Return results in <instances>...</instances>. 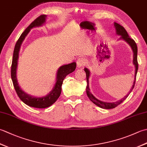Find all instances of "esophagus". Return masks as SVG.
Wrapping results in <instances>:
<instances>
[{"label": "esophagus", "mask_w": 147, "mask_h": 147, "mask_svg": "<svg viewBox=\"0 0 147 147\" xmlns=\"http://www.w3.org/2000/svg\"><path fill=\"white\" fill-rule=\"evenodd\" d=\"M87 61L85 58L83 57H80L77 60L76 64H77V66L78 67H82L85 66V65L86 64Z\"/></svg>", "instance_id": "1"}]
</instances>
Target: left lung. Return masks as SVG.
<instances>
[{
	"instance_id": "1",
	"label": "left lung",
	"mask_w": 147,
	"mask_h": 147,
	"mask_svg": "<svg viewBox=\"0 0 147 147\" xmlns=\"http://www.w3.org/2000/svg\"><path fill=\"white\" fill-rule=\"evenodd\" d=\"M114 26H115V29H116V33L117 35H121V38L124 40L126 42L128 43L129 45L131 46V47L133 49V64L135 65V81H134L133 85L132 86L131 89V90H130L129 94H127L126 96H124V98L121 99V100H119L116 102H112V103L104 102H102L100 100H98V99H96L95 96L92 94V93H90L89 86H88V78H89V76H90V71L87 68H85V71L86 73V81H87V86H86L87 96H88V98H90V100H91L93 103V104H95V105L98 106V107H100L103 108V109H111L115 108V107H117V105L121 104V103L124 100L126 99V98L129 95V93L131 92L133 89L134 88V86H135V82H136V74H137V71H138V60H137V53H138V48H137V45H136V42H135V40L130 38L128 35V34H127L126 30L124 29V28L123 26H121L120 24H119L117 23H114Z\"/></svg>"
}]
</instances>
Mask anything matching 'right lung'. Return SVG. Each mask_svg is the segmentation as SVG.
I'll return each instance as SVG.
<instances>
[{
    "instance_id": "obj_1",
    "label": "right lung",
    "mask_w": 147,
    "mask_h": 147,
    "mask_svg": "<svg viewBox=\"0 0 147 147\" xmlns=\"http://www.w3.org/2000/svg\"><path fill=\"white\" fill-rule=\"evenodd\" d=\"M45 18L46 15H40L28 26L27 28L21 35L14 47L11 70L12 83H13L16 92L24 104L30 106V107L40 109L48 107L57 100L61 95V86L65 77L75 70L76 67V62H72L71 64L62 65L59 68L57 73V80H56V83L54 89L52 90V92H50L49 95L43 96V97H34V96L26 94L20 88L16 79V68L19 57V51H20L21 45L27 34L29 33L30 29H32L33 27L41 26L45 21Z\"/></svg>"
}]
</instances>
